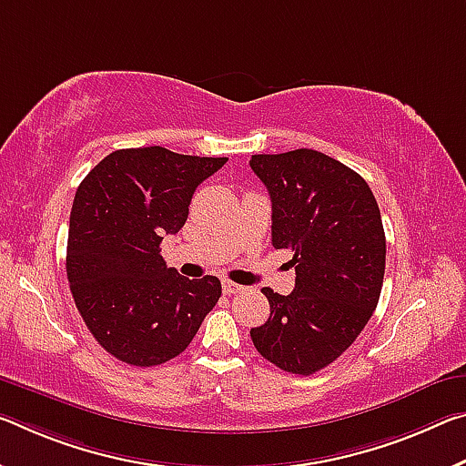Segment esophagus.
Masks as SVG:
<instances>
[{
	"instance_id": "esophagus-1",
	"label": "esophagus",
	"mask_w": 466,
	"mask_h": 466,
	"mask_svg": "<svg viewBox=\"0 0 466 466\" xmlns=\"http://www.w3.org/2000/svg\"><path fill=\"white\" fill-rule=\"evenodd\" d=\"M221 290H224V294H228V297H230V294L245 292V286L234 284V282H230V279H224V284H221Z\"/></svg>"
}]
</instances>
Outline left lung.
Returning <instances> with one entry per match:
<instances>
[{"label":"left lung","instance_id":"left-lung-1","mask_svg":"<svg viewBox=\"0 0 466 466\" xmlns=\"http://www.w3.org/2000/svg\"><path fill=\"white\" fill-rule=\"evenodd\" d=\"M250 169L271 198V242L292 250L294 290L263 288L269 319L250 329L263 359L311 375L359 338L378 307L386 234L369 184L313 149L253 155Z\"/></svg>","mask_w":466,"mask_h":466}]
</instances>
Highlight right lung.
Instances as JSON below:
<instances>
[{
  "instance_id": "add662e5",
  "label": "right lung",
  "mask_w": 466,
  "mask_h": 466,
  "mask_svg": "<svg viewBox=\"0 0 466 466\" xmlns=\"http://www.w3.org/2000/svg\"><path fill=\"white\" fill-rule=\"evenodd\" d=\"M226 161L164 147L120 149L80 182L66 273L88 331L122 363L153 367L178 357L219 300L216 276H180L159 247L184 226L198 184Z\"/></svg>"
}]
</instances>
